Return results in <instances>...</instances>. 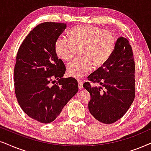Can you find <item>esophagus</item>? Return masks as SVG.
<instances>
[{"label": "esophagus", "mask_w": 151, "mask_h": 151, "mask_svg": "<svg viewBox=\"0 0 151 151\" xmlns=\"http://www.w3.org/2000/svg\"><path fill=\"white\" fill-rule=\"evenodd\" d=\"M78 84H79V90H81L83 88V81H82V80H78Z\"/></svg>", "instance_id": "obj_1"}]
</instances>
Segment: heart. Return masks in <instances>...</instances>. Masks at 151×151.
<instances>
[{
    "mask_svg": "<svg viewBox=\"0 0 151 151\" xmlns=\"http://www.w3.org/2000/svg\"><path fill=\"white\" fill-rule=\"evenodd\" d=\"M116 37L113 32L98 26L80 25L72 28L68 39L60 37L56 41L54 50L63 62H69L77 55L80 58L67 66V73L77 79L85 77L95 68L105 64L114 52Z\"/></svg>",
    "mask_w": 151,
    "mask_h": 151,
    "instance_id": "heart-1",
    "label": "heart"
}]
</instances>
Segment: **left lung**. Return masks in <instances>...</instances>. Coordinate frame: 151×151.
Listing matches in <instances>:
<instances>
[{
    "label": "left lung",
    "mask_w": 151,
    "mask_h": 151,
    "mask_svg": "<svg viewBox=\"0 0 151 151\" xmlns=\"http://www.w3.org/2000/svg\"><path fill=\"white\" fill-rule=\"evenodd\" d=\"M135 64L132 49L125 37L116 41L114 52L105 64L88 77L83 86L91 95L90 113L98 121L115 123L123 117L135 97ZM101 87L91 86L89 81Z\"/></svg>",
    "instance_id": "left-lung-1"
}]
</instances>
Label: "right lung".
<instances>
[{
	"label": "right lung",
	"instance_id": "1",
	"mask_svg": "<svg viewBox=\"0 0 151 151\" xmlns=\"http://www.w3.org/2000/svg\"><path fill=\"white\" fill-rule=\"evenodd\" d=\"M66 24L45 22L37 25L24 40L14 69L17 100L27 115L49 123L78 92L77 81L63 78L65 66L58 59L54 45Z\"/></svg>",
	"mask_w": 151,
	"mask_h": 151
}]
</instances>
